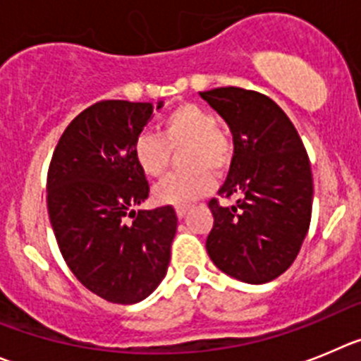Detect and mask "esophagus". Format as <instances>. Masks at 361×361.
<instances>
[{
    "label": "esophagus",
    "instance_id": "obj_1",
    "mask_svg": "<svg viewBox=\"0 0 361 361\" xmlns=\"http://www.w3.org/2000/svg\"><path fill=\"white\" fill-rule=\"evenodd\" d=\"M176 214H178V217H180V219H183V217L188 214V207H178Z\"/></svg>",
    "mask_w": 361,
    "mask_h": 361
}]
</instances>
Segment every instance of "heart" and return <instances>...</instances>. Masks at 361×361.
I'll return each instance as SVG.
<instances>
[{
  "label": "heart",
  "mask_w": 361,
  "mask_h": 361,
  "mask_svg": "<svg viewBox=\"0 0 361 361\" xmlns=\"http://www.w3.org/2000/svg\"><path fill=\"white\" fill-rule=\"evenodd\" d=\"M181 151V173L157 185L152 197L160 204L187 207L214 188V174L225 173L232 164L233 147L228 136L217 129V116L200 104H180L161 118L157 135L140 133L133 142L136 167L147 178L164 176L171 151Z\"/></svg>",
  "instance_id": "heart-1"
}]
</instances>
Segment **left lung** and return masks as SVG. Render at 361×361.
Returning a JSON list of instances; mask_svg holds the SVG:
<instances>
[{
	"instance_id": "8db88e82",
	"label": "left lung",
	"mask_w": 361,
	"mask_h": 361,
	"mask_svg": "<svg viewBox=\"0 0 361 361\" xmlns=\"http://www.w3.org/2000/svg\"><path fill=\"white\" fill-rule=\"evenodd\" d=\"M201 99L225 120L233 157L219 196L210 200L214 226L207 252L230 277L264 284L293 264L310 230L313 176L291 120L269 97L243 87H216Z\"/></svg>"
}]
</instances>
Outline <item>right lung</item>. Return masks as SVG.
I'll return each instance as SVG.
<instances>
[{
    "label": "right lung",
    "instance_id": "1",
    "mask_svg": "<svg viewBox=\"0 0 361 361\" xmlns=\"http://www.w3.org/2000/svg\"><path fill=\"white\" fill-rule=\"evenodd\" d=\"M161 108L164 100L93 104L71 120L48 169V216L64 261L80 284L113 304L147 298L171 261L173 207L133 210L149 196L133 142Z\"/></svg>",
    "mask_w": 361,
    "mask_h": 361
}]
</instances>
